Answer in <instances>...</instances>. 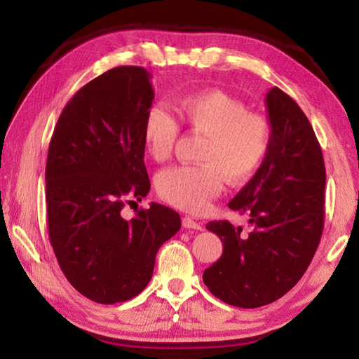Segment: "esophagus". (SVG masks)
<instances>
[{
	"mask_svg": "<svg viewBox=\"0 0 359 359\" xmlns=\"http://www.w3.org/2000/svg\"><path fill=\"white\" fill-rule=\"evenodd\" d=\"M182 226L185 229H196V231H203V223L193 220L191 217H184L182 218Z\"/></svg>",
	"mask_w": 359,
	"mask_h": 359,
	"instance_id": "34e87169",
	"label": "esophagus"
}]
</instances>
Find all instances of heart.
I'll use <instances>...</instances> for the list:
<instances>
[{
    "label": "heart",
    "instance_id": "b5f03b06",
    "mask_svg": "<svg viewBox=\"0 0 359 359\" xmlns=\"http://www.w3.org/2000/svg\"><path fill=\"white\" fill-rule=\"evenodd\" d=\"M177 114L187 126L205 136L198 154L201 165L166 169L158 175L156 190L174 208L201 214L220 194L223 179L242 185L259 171L272 145V125L222 90L182 96ZM179 133V121L166 107L154 106L145 114L142 141L155 161L171 158Z\"/></svg>",
    "mask_w": 359,
    "mask_h": 359
}]
</instances>
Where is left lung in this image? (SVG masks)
I'll list each match as a JSON object with an SVG mask.
<instances>
[{"mask_svg":"<svg viewBox=\"0 0 359 359\" xmlns=\"http://www.w3.org/2000/svg\"><path fill=\"white\" fill-rule=\"evenodd\" d=\"M272 145L264 165L231 199L252 231L228 220L205 228L223 242L220 259L204 271L205 287L229 306L255 309L277 301L301 280L325 223L326 171L311 121L280 88L266 95Z\"/></svg>","mask_w":359,"mask_h":359,"instance_id":"obj_1","label":"left lung"}]
</instances>
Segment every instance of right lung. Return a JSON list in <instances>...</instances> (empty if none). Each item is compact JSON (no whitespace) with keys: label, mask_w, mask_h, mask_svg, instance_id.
<instances>
[{"label":"right lung","mask_w":359,"mask_h":359,"mask_svg":"<svg viewBox=\"0 0 359 359\" xmlns=\"http://www.w3.org/2000/svg\"><path fill=\"white\" fill-rule=\"evenodd\" d=\"M154 98L141 66L109 69L68 101L48 144V239L68 282L100 304L141 293L158 248L180 229L177 212L156 203L131 220L120 214L150 190L142 125Z\"/></svg>","instance_id":"add662e5"}]
</instances>
